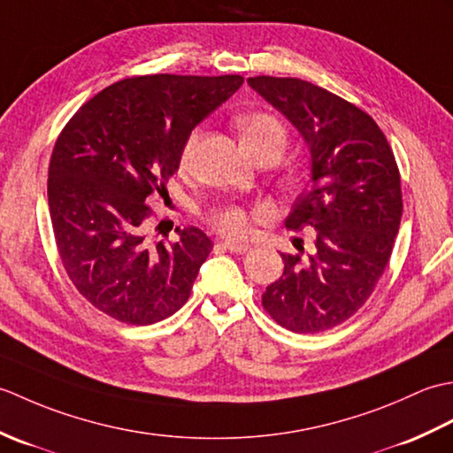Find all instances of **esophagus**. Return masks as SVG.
Instances as JSON below:
<instances>
[{
    "label": "esophagus",
    "mask_w": 453,
    "mask_h": 453,
    "mask_svg": "<svg viewBox=\"0 0 453 453\" xmlns=\"http://www.w3.org/2000/svg\"><path fill=\"white\" fill-rule=\"evenodd\" d=\"M219 247L226 249V251H232V253H245L251 249V245L249 243H239V242H221Z\"/></svg>",
    "instance_id": "34e87169"
}]
</instances>
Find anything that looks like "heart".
Returning a JSON list of instances; mask_svg holds the SVG:
<instances>
[{
	"instance_id": "1",
	"label": "heart",
	"mask_w": 453,
	"mask_h": 453,
	"mask_svg": "<svg viewBox=\"0 0 453 453\" xmlns=\"http://www.w3.org/2000/svg\"><path fill=\"white\" fill-rule=\"evenodd\" d=\"M239 132H242V140L245 148H261V146H271L282 156V151L288 143V134L284 124L271 117V114L265 112H253V114H245L237 120ZM198 142V132H192L187 138L185 146H182V163H187L192 153H195ZM211 224L227 237H243L249 232V211L239 208V206H226V208H218L210 214Z\"/></svg>"
}]
</instances>
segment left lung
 Segmentation results:
<instances>
[{"label": "left lung", "mask_w": 453, "mask_h": 453, "mask_svg": "<svg viewBox=\"0 0 453 453\" xmlns=\"http://www.w3.org/2000/svg\"><path fill=\"white\" fill-rule=\"evenodd\" d=\"M247 83L300 132L311 167L284 224L315 229V243L307 255L282 253L284 274L263 305L294 333L333 329L360 310L389 263L403 214L395 157L370 114L326 89L271 75Z\"/></svg>", "instance_id": "obj_1"}]
</instances>
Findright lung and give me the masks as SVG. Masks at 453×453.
<instances>
[{
    "label": "right lung",
    "mask_w": 453,
    "mask_h": 453,
    "mask_svg": "<svg viewBox=\"0 0 453 453\" xmlns=\"http://www.w3.org/2000/svg\"><path fill=\"white\" fill-rule=\"evenodd\" d=\"M242 75H142L88 101L65 124L48 167L58 253L80 294L130 325H151L188 300L211 251L202 229L151 245V195H163L190 132L242 88Z\"/></svg>",
    "instance_id": "obj_1"
}]
</instances>
